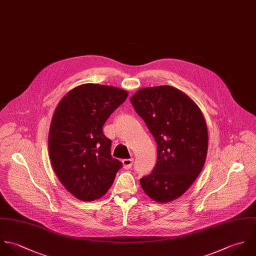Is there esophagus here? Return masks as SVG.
Returning a JSON list of instances; mask_svg holds the SVG:
<instances>
[{
  "instance_id": "esophagus-1",
  "label": "esophagus",
  "mask_w": 256,
  "mask_h": 256,
  "mask_svg": "<svg viewBox=\"0 0 256 256\" xmlns=\"http://www.w3.org/2000/svg\"><path fill=\"white\" fill-rule=\"evenodd\" d=\"M122 162V167H124V169H130V168L132 166L134 159H132V158H130V159H124Z\"/></svg>"
}]
</instances>
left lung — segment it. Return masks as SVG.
<instances>
[{"label": "left lung", "mask_w": 256, "mask_h": 256, "mask_svg": "<svg viewBox=\"0 0 256 256\" xmlns=\"http://www.w3.org/2000/svg\"><path fill=\"white\" fill-rule=\"evenodd\" d=\"M130 102L157 144L152 172L140 179L146 195L158 203L182 196L204 167L208 130L199 106L171 86L138 90Z\"/></svg>", "instance_id": "1"}]
</instances>
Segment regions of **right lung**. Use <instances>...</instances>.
I'll list each match as a JSON object with an SVG mask.
<instances>
[{
    "label": "right lung",
    "mask_w": 256,
    "mask_h": 256,
    "mask_svg": "<svg viewBox=\"0 0 256 256\" xmlns=\"http://www.w3.org/2000/svg\"><path fill=\"white\" fill-rule=\"evenodd\" d=\"M112 86L83 84L56 106L48 134L53 170L61 184L77 199H100L112 186L122 163L112 157V142L102 126L128 98Z\"/></svg>",
    "instance_id": "obj_1"
}]
</instances>
